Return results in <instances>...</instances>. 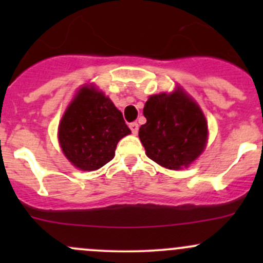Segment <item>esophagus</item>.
<instances>
[{
	"label": "esophagus",
	"mask_w": 263,
	"mask_h": 263,
	"mask_svg": "<svg viewBox=\"0 0 263 263\" xmlns=\"http://www.w3.org/2000/svg\"><path fill=\"white\" fill-rule=\"evenodd\" d=\"M129 128H131L132 134L137 135V132H139V123L137 122H132V123H129Z\"/></svg>",
	"instance_id": "34e87169"
}]
</instances>
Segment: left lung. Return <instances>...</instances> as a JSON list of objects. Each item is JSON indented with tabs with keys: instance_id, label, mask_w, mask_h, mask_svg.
<instances>
[{
	"instance_id": "left-lung-1",
	"label": "left lung",
	"mask_w": 263,
	"mask_h": 263,
	"mask_svg": "<svg viewBox=\"0 0 263 263\" xmlns=\"http://www.w3.org/2000/svg\"><path fill=\"white\" fill-rule=\"evenodd\" d=\"M146 123L139 137L151 160L164 168H187L202 154L209 137L208 122L197 103L177 87L151 95L145 103Z\"/></svg>"
}]
</instances>
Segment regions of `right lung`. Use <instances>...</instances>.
<instances>
[{
    "mask_svg": "<svg viewBox=\"0 0 263 263\" xmlns=\"http://www.w3.org/2000/svg\"><path fill=\"white\" fill-rule=\"evenodd\" d=\"M131 134L112 100L82 86L66 109L58 140L66 158L80 171H97L115 158L119 140Z\"/></svg>",
    "mask_w": 263,
    "mask_h": 263,
    "instance_id": "right-lung-1",
    "label": "right lung"
}]
</instances>
